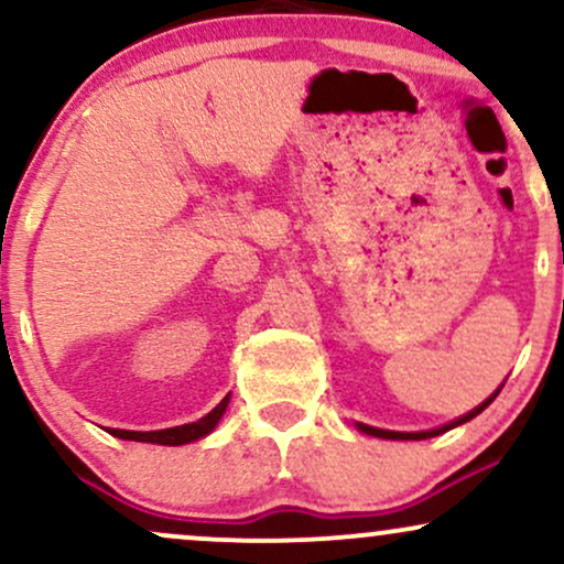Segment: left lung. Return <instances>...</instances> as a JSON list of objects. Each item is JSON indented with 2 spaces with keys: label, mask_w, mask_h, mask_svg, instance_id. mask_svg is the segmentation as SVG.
<instances>
[{
  "label": "left lung",
  "mask_w": 564,
  "mask_h": 564,
  "mask_svg": "<svg viewBox=\"0 0 564 564\" xmlns=\"http://www.w3.org/2000/svg\"><path fill=\"white\" fill-rule=\"evenodd\" d=\"M501 387H503V384H501ZM501 387H498V390H496L494 394H490L488 400H482L480 405H477V408H471L469 413H464V416L453 419V422H448V424L437 426V430H426V432H392V430H379V426H368V424H355V426H358V430L364 432V435L381 437V440H426V437H437V435H443V432L453 430V426H458V424H467L469 419H475V416H477V413H482L485 408H488L490 403H494V400H496V394L501 392Z\"/></svg>",
  "instance_id": "obj_1"
}]
</instances>
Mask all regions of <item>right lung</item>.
<instances>
[{
    "mask_svg": "<svg viewBox=\"0 0 564 564\" xmlns=\"http://www.w3.org/2000/svg\"><path fill=\"white\" fill-rule=\"evenodd\" d=\"M230 403V394H225L223 400H219L217 408H212L209 413H206L204 419H198V422H191V424H183V426H170V430H156V432H129V430H108L113 437L119 440H134V443H156V445H185V443H193V440H200L209 435L212 430L219 424V419H223L225 408Z\"/></svg>",
    "mask_w": 564,
    "mask_h": 564,
    "instance_id": "add662e5",
    "label": "right lung"
}]
</instances>
